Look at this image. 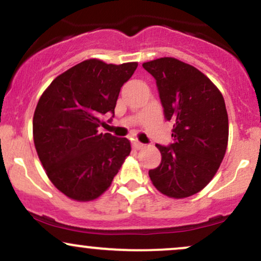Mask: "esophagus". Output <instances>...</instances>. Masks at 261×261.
Here are the masks:
<instances>
[{"instance_id": "obj_1", "label": "esophagus", "mask_w": 261, "mask_h": 261, "mask_svg": "<svg viewBox=\"0 0 261 261\" xmlns=\"http://www.w3.org/2000/svg\"><path fill=\"white\" fill-rule=\"evenodd\" d=\"M134 147L136 148V149H142V148H145L146 146L143 145V143H141V142H139V141H134Z\"/></svg>"}]
</instances>
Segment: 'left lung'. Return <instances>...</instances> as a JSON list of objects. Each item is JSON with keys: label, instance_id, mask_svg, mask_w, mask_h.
Returning a JSON list of instances; mask_svg holds the SVG:
<instances>
[{"label": "left lung", "instance_id": "left-lung-1", "mask_svg": "<svg viewBox=\"0 0 261 261\" xmlns=\"http://www.w3.org/2000/svg\"><path fill=\"white\" fill-rule=\"evenodd\" d=\"M142 66L155 79L164 116L174 122L172 145H155L162 162L149 170V178L172 199L195 195L217 173L228 145L222 93L201 71L178 59L161 58Z\"/></svg>", "mask_w": 261, "mask_h": 261}]
</instances>
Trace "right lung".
<instances>
[{
    "label": "right lung",
    "instance_id": "obj_1",
    "mask_svg": "<svg viewBox=\"0 0 261 261\" xmlns=\"http://www.w3.org/2000/svg\"><path fill=\"white\" fill-rule=\"evenodd\" d=\"M137 65L85 60L56 77L38 101L33 116L38 157L50 181L74 201L106 193L130 154V141L98 127L104 114L114 113Z\"/></svg>",
    "mask_w": 261,
    "mask_h": 261
}]
</instances>
